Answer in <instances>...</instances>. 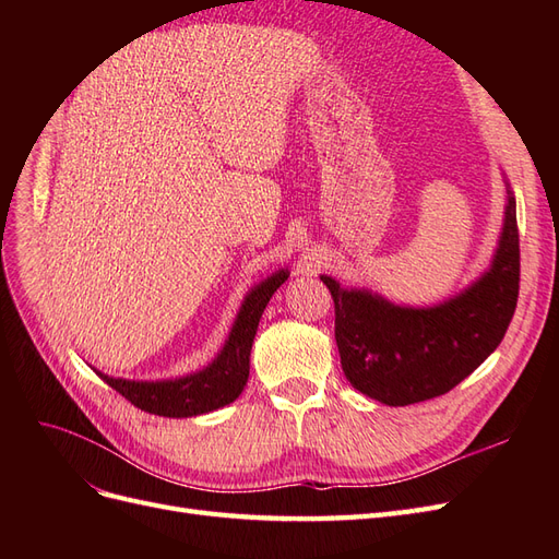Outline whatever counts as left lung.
<instances>
[{"instance_id": "1", "label": "left lung", "mask_w": 559, "mask_h": 559, "mask_svg": "<svg viewBox=\"0 0 559 559\" xmlns=\"http://www.w3.org/2000/svg\"><path fill=\"white\" fill-rule=\"evenodd\" d=\"M335 343L347 380L386 405L448 394L503 341L520 292V235L509 191L506 224L492 267L443 306L396 308L368 292H345L331 277Z\"/></svg>"}]
</instances>
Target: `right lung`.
<instances>
[{"label": "right lung", "mask_w": 559, "mask_h": 559, "mask_svg": "<svg viewBox=\"0 0 559 559\" xmlns=\"http://www.w3.org/2000/svg\"><path fill=\"white\" fill-rule=\"evenodd\" d=\"M286 277L289 275L280 270L245 298L242 310L228 335V343L224 345L222 354L200 373L167 382H130L107 378L103 373L97 376L116 389L118 394L126 396L134 408L160 417H193L233 403L242 394L249 378V352L259 329V319L267 300L273 298Z\"/></svg>", "instance_id": "obj_1"}]
</instances>
